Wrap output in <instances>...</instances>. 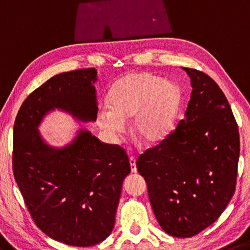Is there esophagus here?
Instances as JSON below:
<instances>
[{"instance_id": "1", "label": "esophagus", "mask_w": 250, "mask_h": 250, "mask_svg": "<svg viewBox=\"0 0 250 250\" xmlns=\"http://www.w3.org/2000/svg\"><path fill=\"white\" fill-rule=\"evenodd\" d=\"M129 161H130V166H131V171H132V172H137L136 157H134V156H130V157H129Z\"/></svg>"}]
</instances>
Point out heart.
Listing matches in <instances>:
<instances>
[{
  "instance_id": "b5f03b06",
  "label": "heart",
  "mask_w": 250,
  "mask_h": 250,
  "mask_svg": "<svg viewBox=\"0 0 250 250\" xmlns=\"http://www.w3.org/2000/svg\"><path fill=\"white\" fill-rule=\"evenodd\" d=\"M179 100L180 91L172 82L149 72H131L111 88L109 108L98 110L97 122L111 137L118 138L125 130V120L133 117V131L154 144L167 134Z\"/></svg>"
}]
</instances>
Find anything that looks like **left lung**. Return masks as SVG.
I'll list each match as a JSON object with an SVG mask.
<instances>
[{
    "mask_svg": "<svg viewBox=\"0 0 250 250\" xmlns=\"http://www.w3.org/2000/svg\"><path fill=\"white\" fill-rule=\"evenodd\" d=\"M182 69L192 86L185 119L140 154L137 168L160 227L186 238L215 223L231 200L240 146L238 125L217 83L201 71Z\"/></svg>",
    "mask_w": 250,
    "mask_h": 250,
    "instance_id": "obj_1",
    "label": "left lung"
}]
</instances>
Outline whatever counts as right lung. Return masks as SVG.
I'll return each instance as SVG.
<instances>
[{"instance_id": "obj_1", "label": "right lung", "mask_w": 250, "mask_h": 250, "mask_svg": "<svg viewBox=\"0 0 250 250\" xmlns=\"http://www.w3.org/2000/svg\"><path fill=\"white\" fill-rule=\"evenodd\" d=\"M96 81L93 68L54 75L25 99L14 122L12 165L26 207L45 235L70 246H93L112 231L129 158L85 129L65 146H51L38 126L54 109L96 121Z\"/></svg>"}]
</instances>
